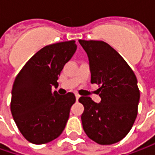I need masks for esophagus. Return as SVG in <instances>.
<instances>
[{
	"mask_svg": "<svg viewBox=\"0 0 155 155\" xmlns=\"http://www.w3.org/2000/svg\"><path fill=\"white\" fill-rule=\"evenodd\" d=\"M79 97H80V95H78V94H76V99H77V101H78Z\"/></svg>",
	"mask_w": 155,
	"mask_h": 155,
	"instance_id": "esophagus-1",
	"label": "esophagus"
}]
</instances>
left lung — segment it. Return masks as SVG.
<instances>
[{
	"label": "left lung",
	"instance_id": "obj_1",
	"mask_svg": "<svg viewBox=\"0 0 155 155\" xmlns=\"http://www.w3.org/2000/svg\"><path fill=\"white\" fill-rule=\"evenodd\" d=\"M86 51L91 83L98 84L101 103L81 97L84 110L81 120L87 136L100 145L122 140L138 113L140 91L133 70L109 44L98 40H78Z\"/></svg>",
	"mask_w": 155,
	"mask_h": 155
}]
</instances>
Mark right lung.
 <instances>
[{
    "label": "right lung",
    "instance_id": "obj_1",
    "mask_svg": "<svg viewBox=\"0 0 155 155\" xmlns=\"http://www.w3.org/2000/svg\"><path fill=\"white\" fill-rule=\"evenodd\" d=\"M75 40L46 45L37 51L15 78L10 103L11 113L25 139L45 144L62 134L70 110L76 102L72 92L64 96L51 91L57 87L64 65L77 50Z\"/></svg>",
    "mask_w": 155,
    "mask_h": 155
}]
</instances>
